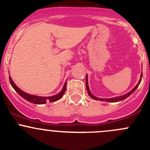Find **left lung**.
<instances>
[{
  "instance_id": "8db88e82",
  "label": "left lung",
  "mask_w": 150,
  "mask_h": 150,
  "mask_svg": "<svg viewBox=\"0 0 150 150\" xmlns=\"http://www.w3.org/2000/svg\"><path fill=\"white\" fill-rule=\"evenodd\" d=\"M142 77V74H141V78ZM141 81H142V78H140L138 84L137 85V86H135V87L134 88L132 89V90L130 92H128V93H126V94L125 95H122V96H117V97H114V98H111V99H100V98H97L95 96H93V94H92L91 93L90 90H89V88H88V76L86 75V90H87L88 91V93L89 96H91V97L92 98V99H95V100H99V101H105V102H120V101H122L123 100V99H126L127 97H128V96H130V95L131 94V93H133V92H134V91L136 90V89L138 88L139 85L141 83Z\"/></svg>"
}]
</instances>
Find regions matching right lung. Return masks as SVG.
I'll use <instances>...</instances> for the list:
<instances>
[{
    "label": "right lung",
    "mask_w": 150,
    "mask_h": 150,
    "mask_svg": "<svg viewBox=\"0 0 150 150\" xmlns=\"http://www.w3.org/2000/svg\"><path fill=\"white\" fill-rule=\"evenodd\" d=\"M9 81H10V83L12 86V87L13 88L15 91L20 95L22 97H23L24 99L28 100V102H31V103L33 104H46L47 101H49V102H56V101L59 100V99H61L62 97L64 95V92L66 91V85L67 83H65L63 86V88L61 91L59 92L57 94L54 95V96H48V97H46V96H35V95H30L29 93H25L23 91L21 90L20 88L17 87L16 86V84L13 83V81H12L11 78L9 77Z\"/></svg>",
    "instance_id": "obj_1"
}]
</instances>
